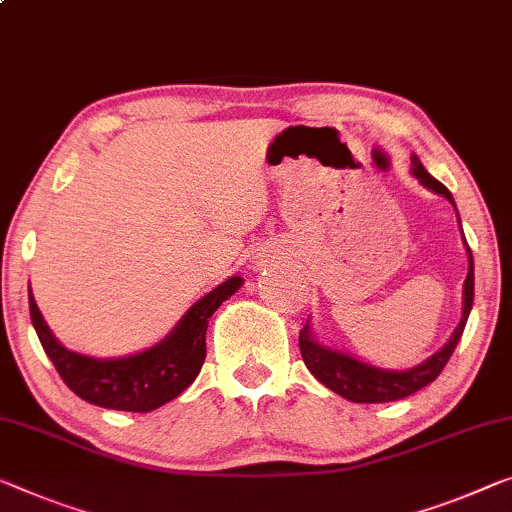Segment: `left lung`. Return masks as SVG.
Wrapping results in <instances>:
<instances>
[{"instance_id":"obj_1","label":"left lung","mask_w":512,"mask_h":512,"mask_svg":"<svg viewBox=\"0 0 512 512\" xmlns=\"http://www.w3.org/2000/svg\"><path fill=\"white\" fill-rule=\"evenodd\" d=\"M410 160L412 176L419 180L426 190L444 196V199L455 208L451 192H448L437 178H432L428 174L419 157L412 155ZM462 238H465V235H462ZM467 258L469 270L465 288H462V318L458 322V327L453 329L451 338L444 343V348H439L435 355H430L426 361H421V364H416L412 368H405V371H391V368L366 364V361L352 357L350 352H343L338 348H332V345L320 343L311 327V320H306V325L300 332V350L306 368H309L313 377L325 384L329 391L338 393V396H343L345 400H352V403H391V400L407 398L419 389L428 387V384L435 382L437 375L444 371L446 361L451 359L455 345H458L462 332H465L471 306H474V256H471L469 247Z\"/></svg>"}]
</instances>
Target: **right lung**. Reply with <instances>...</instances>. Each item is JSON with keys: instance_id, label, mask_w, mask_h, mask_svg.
<instances>
[{"instance_id": "1", "label": "right lung", "mask_w": 512, "mask_h": 512, "mask_svg": "<svg viewBox=\"0 0 512 512\" xmlns=\"http://www.w3.org/2000/svg\"><path fill=\"white\" fill-rule=\"evenodd\" d=\"M245 279L229 277L212 288L201 300H196L178 325L151 348L135 355L98 359L68 350L47 327L43 313L31 295L29 286V316L45 355L57 368L61 380L70 391L86 403L119 412H153L169 400L178 398L199 375L206 359V329L208 318L222 302L238 293Z\"/></svg>"}]
</instances>
